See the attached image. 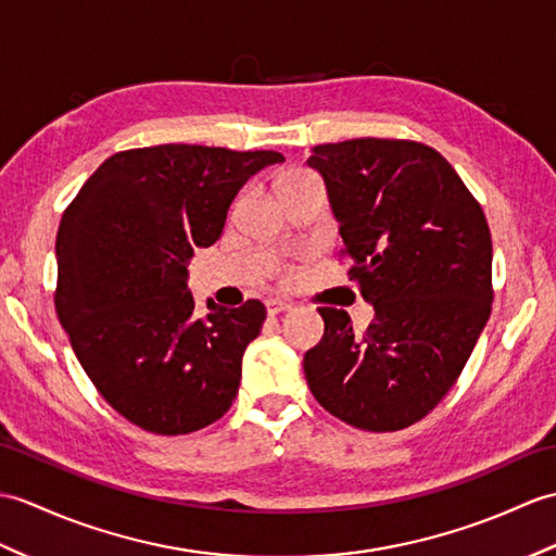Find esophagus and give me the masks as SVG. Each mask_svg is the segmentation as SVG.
Masks as SVG:
<instances>
[{
    "instance_id": "34e87169",
    "label": "esophagus",
    "mask_w": 556,
    "mask_h": 556,
    "mask_svg": "<svg viewBox=\"0 0 556 556\" xmlns=\"http://www.w3.org/2000/svg\"><path fill=\"white\" fill-rule=\"evenodd\" d=\"M265 307H267V315L275 317L279 313H287V309L291 307V303L279 301V299H269V301H265Z\"/></svg>"
}]
</instances>
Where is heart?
Returning a JSON list of instances; mask_svg holds the SVG:
<instances>
[{"label": "heart", "mask_w": 556, "mask_h": 556, "mask_svg": "<svg viewBox=\"0 0 556 556\" xmlns=\"http://www.w3.org/2000/svg\"><path fill=\"white\" fill-rule=\"evenodd\" d=\"M313 179H317L313 173L307 170H287L279 179H277V193L279 191H287V189H293L299 185H305V182H313Z\"/></svg>", "instance_id": "1"}]
</instances>
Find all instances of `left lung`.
<instances>
[{
	"label": "left lung",
	"mask_w": 556,
	"mask_h": 556,
	"mask_svg": "<svg viewBox=\"0 0 556 556\" xmlns=\"http://www.w3.org/2000/svg\"><path fill=\"white\" fill-rule=\"evenodd\" d=\"M348 277L374 305L357 337L317 307L325 337L303 359L317 403L363 431H400L453 389L493 307V241L481 203L435 149L412 139L319 144Z\"/></svg>",
	"instance_id": "1"
}]
</instances>
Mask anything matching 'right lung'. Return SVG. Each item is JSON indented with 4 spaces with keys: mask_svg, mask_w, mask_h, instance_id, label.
<instances>
[{
    "mask_svg": "<svg viewBox=\"0 0 556 556\" xmlns=\"http://www.w3.org/2000/svg\"><path fill=\"white\" fill-rule=\"evenodd\" d=\"M279 151L161 144L103 161L63 211L54 307L106 403L139 429L182 435L235 403L265 305L197 313L187 263L223 235L239 189Z\"/></svg>",
    "mask_w": 556,
    "mask_h": 556,
    "instance_id": "obj_1",
    "label": "right lung"
}]
</instances>
